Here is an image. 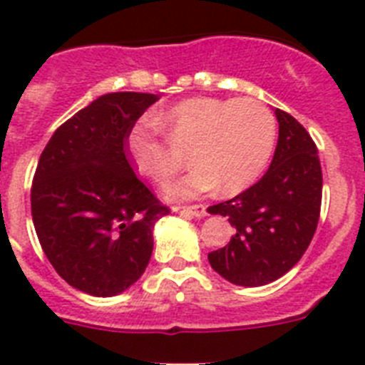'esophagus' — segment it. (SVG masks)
<instances>
[{
  "label": "esophagus",
  "mask_w": 365,
  "mask_h": 365,
  "mask_svg": "<svg viewBox=\"0 0 365 365\" xmlns=\"http://www.w3.org/2000/svg\"><path fill=\"white\" fill-rule=\"evenodd\" d=\"M176 211H180V213H185V215L198 217V219L207 215L206 206H204V204H195V206H180V207H176Z\"/></svg>",
  "instance_id": "esophagus-1"
}]
</instances>
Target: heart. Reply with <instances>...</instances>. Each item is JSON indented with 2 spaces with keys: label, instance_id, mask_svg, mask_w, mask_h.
I'll use <instances>...</instances> for the list:
<instances>
[{
  "label": "heart",
  "instance_id": "b5f03b06",
  "mask_svg": "<svg viewBox=\"0 0 365 365\" xmlns=\"http://www.w3.org/2000/svg\"><path fill=\"white\" fill-rule=\"evenodd\" d=\"M155 122L131 125L125 150L133 167L158 183L168 182L183 167V150L195 167L180 182L167 185L168 198L185 200L220 187L237 195L263 174L277 143V118L256 98L198 96L176 103Z\"/></svg>",
  "mask_w": 365,
  "mask_h": 365
}]
</instances>
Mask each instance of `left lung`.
Wrapping results in <instances>:
<instances>
[{"instance_id": "8db88e82", "label": "left lung", "mask_w": 365, "mask_h": 365, "mask_svg": "<svg viewBox=\"0 0 365 365\" xmlns=\"http://www.w3.org/2000/svg\"><path fill=\"white\" fill-rule=\"evenodd\" d=\"M274 115L278 145L267 173L232 200L207 207L235 228L226 247L207 254L210 265L245 287L284 277L302 258L319 222L323 173L317 146L289 113L277 109Z\"/></svg>"}]
</instances>
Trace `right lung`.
Returning a JSON list of instances; mask_svg holds the SVG:
<instances>
[{"label":"right lung","mask_w":365,"mask_h":365,"mask_svg":"<svg viewBox=\"0 0 365 365\" xmlns=\"http://www.w3.org/2000/svg\"><path fill=\"white\" fill-rule=\"evenodd\" d=\"M155 94L111 93L61 124L42 150L31 215L46 258L94 297L135 284L154 250L152 230L170 210L133 173L125 135Z\"/></svg>","instance_id":"1"}]
</instances>
